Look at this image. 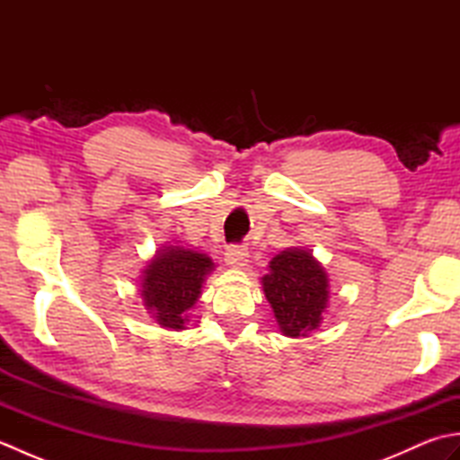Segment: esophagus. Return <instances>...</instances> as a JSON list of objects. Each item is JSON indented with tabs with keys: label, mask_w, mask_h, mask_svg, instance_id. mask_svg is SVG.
Returning a JSON list of instances; mask_svg holds the SVG:
<instances>
[{
	"label": "esophagus",
	"mask_w": 460,
	"mask_h": 460,
	"mask_svg": "<svg viewBox=\"0 0 460 460\" xmlns=\"http://www.w3.org/2000/svg\"><path fill=\"white\" fill-rule=\"evenodd\" d=\"M249 261V249L245 245H229L225 251V262L233 269L245 267Z\"/></svg>",
	"instance_id": "obj_1"
}]
</instances>
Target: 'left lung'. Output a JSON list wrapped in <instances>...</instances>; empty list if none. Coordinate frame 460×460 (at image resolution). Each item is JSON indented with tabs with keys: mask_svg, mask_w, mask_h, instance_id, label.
I'll use <instances>...</instances> for the list:
<instances>
[{
	"mask_svg": "<svg viewBox=\"0 0 460 460\" xmlns=\"http://www.w3.org/2000/svg\"><path fill=\"white\" fill-rule=\"evenodd\" d=\"M270 272L262 277V290L282 334L306 336L320 326L328 302V277L310 252L287 249L270 261Z\"/></svg>",
	"mask_w": 460,
	"mask_h": 460,
	"instance_id": "left-lung-1",
	"label": "left lung"
}]
</instances>
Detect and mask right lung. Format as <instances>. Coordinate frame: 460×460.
<instances>
[{
    "label": "right lung",
    "mask_w": 460,
    "mask_h": 460,
    "mask_svg": "<svg viewBox=\"0 0 460 460\" xmlns=\"http://www.w3.org/2000/svg\"><path fill=\"white\" fill-rule=\"evenodd\" d=\"M213 270V262L201 252L183 247H165L144 270L142 298L154 318L164 328L183 330L185 312L201 295L205 277Z\"/></svg>",
    "instance_id": "obj_1"
}]
</instances>
